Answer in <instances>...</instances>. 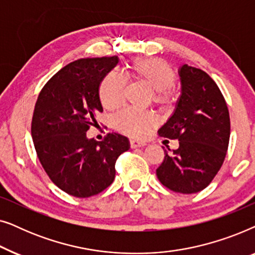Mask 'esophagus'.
I'll list each match as a JSON object with an SVG mask.
<instances>
[{"instance_id":"obj_1","label":"esophagus","mask_w":255,"mask_h":255,"mask_svg":"<svg viewBox=\"0 0 255 255\" xmlns=\"http://www.w3.org/2000/svg\"><path fill=\"white\" fill-rule=\"evenodd\" d=\"M146 142L145 141H140V140H135V139H132L130 140V146L132 148H135V147H142V146H145Z\"/></svg>"}]
</instances>
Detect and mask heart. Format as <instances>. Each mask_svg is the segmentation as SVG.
I'll return each mask as SVG.
<instances>
[{
	"instance_id": "obj_1",
	"label": "heart",
	"mask_w": 255,
	"mask_h": 255,
	"mask_svg": "<svg viewBox=\"0 0 255 255\" xmlns=\"http://www.w3.org/2000/svg\"><path fill=\"white\" fill-rule=\"evenodd\" d=\"M128 78L151 89L152 103L160 109L173 106L176 101L174 89L176 74L168 62L160 58L137 59L128 66ZM125 79L117 72H110L100 85V100L108 110L117 109L123 102ZM154 125V118L148 113L123 110L113 118V127L121 133L141 137Z\"/></svg>"
}]
</instances>
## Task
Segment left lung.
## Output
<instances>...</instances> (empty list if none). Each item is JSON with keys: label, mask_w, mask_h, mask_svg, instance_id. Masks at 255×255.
<instances>
[{"label": "left lung", "mask_w": 255, "mask_h": 255, "mask_svg": "<svg viewBox=\"0 0 255 255\" xmlns=\"http://www.w3.org/2000/svg\"><path fill=\"white\" fill-rule=\"evenodd\" d=\"M179 75L181 96L158 131L160 137L177 139L179 148L165 151L156 176L175 193L194 194L210 184L224 162L230 115L218 86L204 71L183 65Z\"/></svg>", "instance_id": "left-lung-1"}]
</instances>
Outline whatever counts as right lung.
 I'll list each match as a JSON object with an SVG mask.
<instances>
[{
    "label": "right lung",
    "mask_w": 255,
    "mask_h": 255,
    "mask_svg": "<svg viewBox=\"0 0 255 255\" xmlns=\"http://www.w3.org/2000/svg\"><path fill=\"white\" fill-rule=\"evenodd\" d=\"M117 64L114 55L66 65L43 87L34 106L31 134L38 159L52 182L72 196L90 197L109 187L117 158L130 148L118 133L102 141L86 134L99 125L100 85Z\"/></svg>",
    "instance_id": "1"
}]
</instances>
